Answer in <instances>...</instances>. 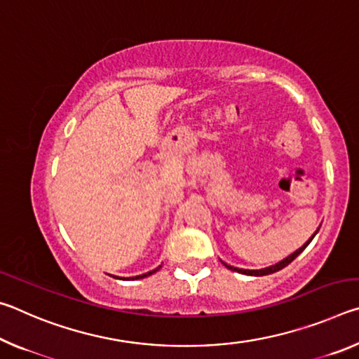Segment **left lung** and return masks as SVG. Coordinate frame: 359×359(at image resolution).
Here are the masks:
<instances>
[{
  "label": "left lung",
  "instance_id": "1",
  "mask_svg": "<svg viewBox=\"0 0 359 359\" xmlns=\"http://www.w3.org/2000/svg\"><path fill=\"white\" fill-rule=\"evenodd\" d=\"M320 229V228H318ZM318 229L315 231V234L318 233ZM315 234H312V238L309 239L306 244H304L302 247H299L297 248L296 252H293L291 255H288L287 258H283L282 261H278V263H276V264H272V266H267V267H263V269H239V267H234V266H229V264H226L224 263V261H222L223 263V266H226L228 269H231V271H236V272H239V274H245V276H255V277H259V276H267V274H274V272H277V271H280V269H283L285 266H288L291 261H293L296 257H299V255L304 252V248H306L309 244H311L312 242V239L315 238Z\"/></svg>",
  "mask_w": 359,
  "mask_h": 359
}]
</instances>
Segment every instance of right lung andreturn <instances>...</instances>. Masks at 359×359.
I'll return each instance as SVG.
<instances>
[{
	"label": "right lung",
	"instance_id": "right-lung-1",
	"mask_svg": "<svg viewBox=\"0 0 359 359\" xmlns=\"http://www.w3.org/2000/svg\"><path fill=\"white\" fill-rule=\"evenodd\" d=\"M160 267L161 266H158V267H155L154 271H149V272H145V274H142V276H136V277H128V278H125V277H115V278H123V280H137V278H144V277H149V276H151V274H155L156 271H160Z\"/></svg>",
	"mask_w": 359,
	"mask_h": 359
}]
</instances>
